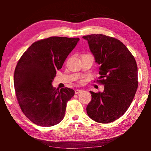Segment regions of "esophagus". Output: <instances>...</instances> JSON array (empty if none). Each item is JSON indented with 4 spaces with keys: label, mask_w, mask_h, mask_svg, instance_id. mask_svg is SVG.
Listing matches in <instances>:
<instances>
[{
    "label": "esophagus",
    "mask_w": 151,
    "mask_h": 151,
    "mask_svg": "<svg viewBox=\"0 0 151 151\" xmlns=\"http://www.w3.org/2000/svg\"><path fill=\"white\" fill-rule=\"evenodd\" d=\"M81 91H82V90H81V89H76V90H75V94L80 93Z\"/></svg>",
    "instance_id": "34e87169"
}]
</instances>
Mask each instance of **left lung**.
<instances>
[{
	"label": "left lung",
	"mask_w": 151,
	"mask_h": 151,
	"mask_svg": "<svg viewBox=\"0 0 151 151\" xmlns=\"http://www.w3.org/2000/svg\"><path fill=\"white\" fill-rule=\"evenodd\" d=\"M87 40L95 63L99 65L103 92L90 91L92 99L86 107L88 116L100 123H109L125 113L138 87L136 60L123 43L104 35L83 37Z\"/></svg>",
	"instance_id": "obj_1"
}]
</instances>
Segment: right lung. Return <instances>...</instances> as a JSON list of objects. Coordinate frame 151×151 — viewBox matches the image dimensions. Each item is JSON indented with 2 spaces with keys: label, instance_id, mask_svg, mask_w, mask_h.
Here are the masks:
<instances>
[{
  "label": "right lung",
  "instance_id": "add662e5",
  "mask_svg": "<svg viewBox=\"0 0 151 151\" xmlns=\"http://www.w3.org/2000/svg\"><path fill=\"white\" fill-rule=\"evenodd\" d=\"M78 38L51 37L33 43L14 70V85L22 111L33 123L48 127L63 119L67 102L75 94L69 88H53L52 83Z\"/></svg>",
  "mask_w": 151,
  "mask_h": 151
}]
</instances>
